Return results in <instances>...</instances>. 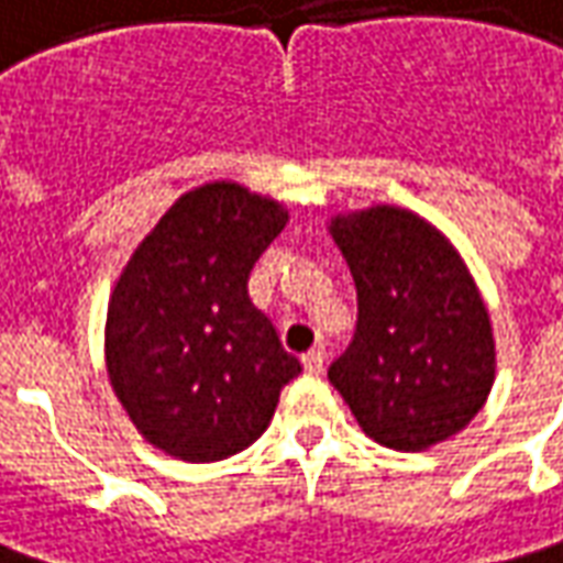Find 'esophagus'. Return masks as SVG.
Segmentation results:
<instances>
[{"label": "esophagus", "mask_w": 563, "mask_h": 563, "mask_svg": "<svg viewBox=\"0 0 563 563\" xmlns=\"http://www.w3.org/2000/svg\"><path fill=\"white\" fill-rule=\"evenodd\" d=\"M323 361H327V354H323L320 347L308 351V354L301 357V363H305V373H308V376H320V373H323Z\"/></svg>", "instance_id": "1"}]
</instances>
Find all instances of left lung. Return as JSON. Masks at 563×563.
Here are the masks:
<instances>
[{"label": "left lung", "instance_id": "1", "mask_svg": "<svg viewBox=\"0 0 563 563\" xmlns=\"http://www.w3.org/2000/svg\"><path fill=\"white\" fill-rule=\"evenodd\" d=\"M332 240L357 286V330L330 382L382 446L419 453L487 404L490 313L468 267L426 218L397 206L335 216Z\"/></svg>", "mask_w": 563, "mask_h": 563}]
</instances>
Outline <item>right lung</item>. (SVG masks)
<instances>
[{
    "label": "right lung",
    "instance_id": "right-lung-1",
    "mask_svg": "<svg viewBox=\"0 0 563 563\" xmlns=\"http://www.w3.org/2000/svg\"><path fill=\"white\" fill-rule=\"evenodd\" d=\"M280 202L216 181L178 197L122 267L107 308V376L135 428L185 462L255 443L301 373L250 274L286 228Z\"/></svg>",
    "mask_w": 563,
    "mask_h": 563
}]
</instances>
